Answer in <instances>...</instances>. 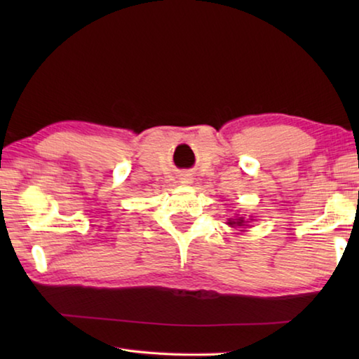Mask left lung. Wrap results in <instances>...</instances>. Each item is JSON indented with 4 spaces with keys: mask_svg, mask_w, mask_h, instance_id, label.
<instances>
[{
    "mask_svg": "<svg viewBox=\"0 0 359 359\" xmlns=\"http://www.w3.org/2000/svg\"><path fill=\"white\" fill-rule=\"evenodd\" d=\"M245 222H244V218L242 217H239V218H231V220H228V224L229 226H242V224H244Z\"/></svg>",
    "mask_w": 359,
    "mask_h": 359,
    "instance_id": "left-lung-1",
    "label": "left lung"
}]
</instances>
